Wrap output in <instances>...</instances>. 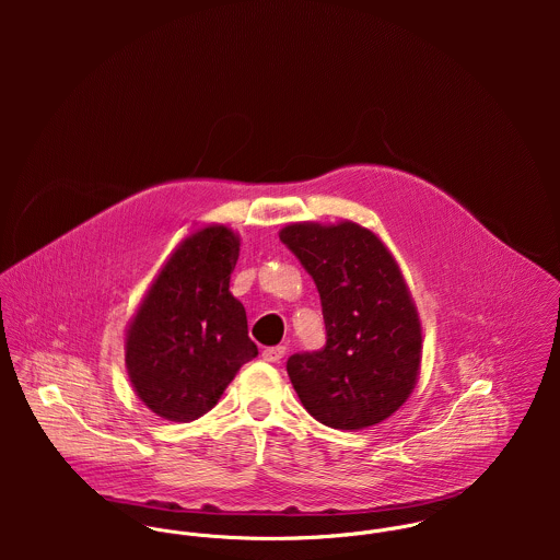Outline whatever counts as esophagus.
<instances>
[{
    "label": "esophagus",
    "instance_id": "1",
    "mask_svg": "<svg viewBox=\"0 0 560 560\" xmlns=\"http://www.w3.org/2000/svg\"><path fill=\"white\" fill-rule=\"evenodd\" d=\"M284 353H287V347H282V345L267 347V349H262V360L265 362H280L284 358Z\"/></svg>",
    "mask_w": 560,
    "mask_h": 560
}]
</instances>
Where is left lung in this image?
<instances>
[{"label":"left lung","instance_id":"obj_1","mask_svg":"<svg viewBox=\"0 0 560 560\" xmlns=\"http://www.w3.org/2000/svg\"><path fill=\"white\" fill-rule=\"evenodd\" d=\"M280 240L319 289L325 345L287 362L291 384L325 427L355 431L390 418L416 388L422 327L386 243L355 222H295Z\"/></svg>","mask_w":560,"mask_h":560}]
</instances>
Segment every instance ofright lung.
Listing matches in <instances>:
<instances>
[{"label":"right lung","mask_w":560,"mask_h":560,"mask_svg":"<svg viewBox=\"0 0 560 560\" xmlns=\"http://www.w3.org/2000/svg\"><path fill=\"white\" fill-rule=\"evenodd\" d=\"M240 235L224 224L189 233L163 262L125 334V364L140 400L189 422L224 395L258 349L231 293Z\"/></svg>","instance_id":"obj_1"}]
</instances>
